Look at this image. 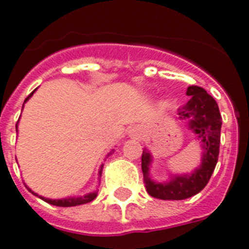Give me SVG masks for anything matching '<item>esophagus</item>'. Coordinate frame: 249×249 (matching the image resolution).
I'll return each mask as SVG.
<instances>
[{
  "label": "esophagus",
  "instance_id": "1",
  "mask_svg": "<svg viewBox=\"0 0 249 249\" xmlns=\"http://www.w3.org/2000/svg\"><path fill=\"white\" fill-rule=\"evenodd\" d=\"M130 136L131 138L139 139L141 136V130L139 127H133V129H130Z\"/></svg>",
  "mask_w": 249,
  "mask_h": 249
}]
</instances>
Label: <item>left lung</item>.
I'll use <instances>...</instances> for the list:
<instances>
[{"mask_svg":"<svg viewBox=\"0 0 249 249\" xmlns=\"http://www.w3.org/2000/svg\"><path fill=\"white\" fill-rule=\"evenodd\" d=\"M186 95L190 100L178 111V119L186 120L187 127L200 140L202 147L200 166L190 174L171 175L167 181L156 182L150 178L152 155L145 147L141 155L144 183L150 196L161 200H185L205 189L216 167L219 154L222 118L216 100L201 87L191 86Z\"/></svg>","mask_w":249,"mask_h":249,"instance_id":"left-lung-1","label":"left lung"}]
</instances>
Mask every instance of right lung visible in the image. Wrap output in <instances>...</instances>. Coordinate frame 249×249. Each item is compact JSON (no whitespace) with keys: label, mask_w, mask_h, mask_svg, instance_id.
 <instances>
[{"label":"right lung","mask_w":249,"mask_h":249,"mask_svg":"<svg viewBox=\"0 0 249 249\" xmlns=\"http://www.w3.org/2000/svg\"><path fill=\"white\" fill-rule=\"evenodd\" d=\"M36 90H37V89H35V90H33L32 93H31L30 95H28V97L26 98V100H24V103H26L27 100H28L31 97H32L33 93H35ZM24 103H23V105H24ZM17 127H18V123L16 124V131H18V129H17ZM113 152H114V150H113V151L109 152L108 156H110L111 154H113ZM103 166H104V163H103L102 166H100L99 172H98V175H99V178H102ZM26 187H27V189H28V191L32 192V194L35 195V196L39 197L41 200L46 201V202L51 203V205H53V206H59V207H71V206H79V205H83V203H88V202H90V201H93L94 198L97 197V195H98V190H95V191L89 192V194L84 195V196H77V197L74 196V197H67V198H59V200H52V198H47V197L39 196V195H38V194H36V192H33L32 190H31L30 187H28V186H27V185H26Z\"/></svg>","instance_id":"obj_1"}]
</instances>
